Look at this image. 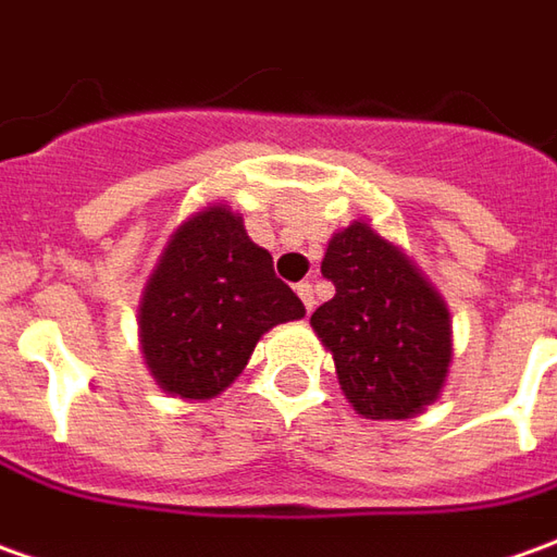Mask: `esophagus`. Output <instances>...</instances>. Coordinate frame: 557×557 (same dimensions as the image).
<instances>
[{
  "instance_id": "obj_1",
  "label": "esophagus",
  "mask_w": 557,
  "mask_h": 557,
  "mask_svg": "<svg viewBox=\"0 0 557 557\" xmlns=\"http://www.w3.org/2000/svg\"><path fill=\"white\" fill-rule=\"evenodd\" d=\"M298 298H301V301H305V310H313V305H317V298H313V283H308V280H305V283H298Z\"/></svg>"
}]
</instances>
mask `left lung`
I'll return each mask as SVG.
<instances>
[{
    "label": "left lung",
    "instance_id": "left-lung-1",
    "mask_svg": "<svg viewBox=\"0 0 557 557\" xmlns=\"http://www.w3.org/2000/svg\"><path fill=\"white\" fill-rule=\"evenodd\" d=\"M323 277L335 298L313 310L344 396L362 418L403 421L436 403L451 362L438 293L399 249L354 222L329 240Z\"/></svg>",
    "mask_w": 557,
    "mask_h": 557
}]
</instances>
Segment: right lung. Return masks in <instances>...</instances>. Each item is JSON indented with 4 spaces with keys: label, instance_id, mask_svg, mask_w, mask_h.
<instances>
[{
    "label": "right lung",
    "instance_id": "1",
    "mask_svg": "<svg viewBox=\"0 0 557 557\" xmlns=\"http://www.w3.org/2000/svg\"><path fill=\"white\" fill-rule=\"evenodd\" d=\"M301 298L274 274L240 215L210 207L173 234L139 305L146 366L183 399H213L268 329L301 320Z\"/></svg>",
    "mask_w": 557,
    "mask_h": 557
}]
</instances>
